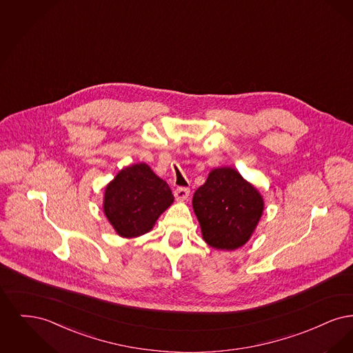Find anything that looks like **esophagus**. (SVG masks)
<instances>
[{
    "mask_svg": "<svg viewBox=\"0 0 353 353\" xmlns=\"http://www.w3.org/2000/svg\"><path fill=\"white\" fill-rule=\"evenodd\" d=\"M189 193H190V190L188 188L181 186V188H177L174 190V197H176L177 201H185L189 197Z\"/></svg>",
    "mask_w": 353,
    "mask_h": 353,
    "instance_id": "obj_1",
    "label": "esophagus"
}]
</instances>
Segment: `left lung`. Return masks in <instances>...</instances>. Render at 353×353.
I'll use <instances>...</instances> for the list:
<instances>
[{"mask_svg": "<svg viewBox=\"0 0 353 353\" xmlns=\"http://www.w3.org/2000/svg\"><path fill=\"white\" fill-rule=\"evenodd\" d=\"M192 205L203 241L225 252L252 238L265 209L259 190L230 167L212 169L194 192Z\"/></svg>", "mask_w": 353, "mask_h": 353, "instance_id": "left-lung-1", "label": "left lung"}]
</instances>
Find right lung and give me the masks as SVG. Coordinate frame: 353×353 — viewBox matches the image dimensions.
I'll use <instances>...</instances> for the list:
<instances>
[{"mask_svg":"<svg viewBox=\"0 0 353 353\" xmlns=\"http://www.w3.org/2000/svg\"><path fill=\"white\" fill-rule=\"evenodd\" d=\"M173 200L169 185L150 165L139 163L121 169L107 184L103 213L118 235L136 238L151 232Z\"/></svg>","mask_w":353,"mask_h":353,"instance_id":"1","label":"right lung"}]
</instances>
